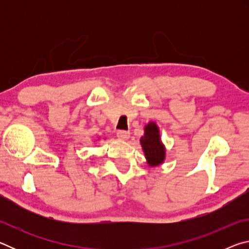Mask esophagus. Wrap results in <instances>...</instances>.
Returning <instances> with one entry per match:
<instances>
[{"label":"esophagus","instance_id":"esophagus-1","mask_svg":"<svg viewBox=\"0 0 249 249\" xmlns=\"http://www.w3.org/2000/svg\"><path fill=\"white\" fill-rule=\"evenodd\" d=\"M129 132H126V130H119L117 132V137H119V140L121 141H127L129 138Z\"/></svg>","mask_w":249,"mask_h":249}]
</instances>
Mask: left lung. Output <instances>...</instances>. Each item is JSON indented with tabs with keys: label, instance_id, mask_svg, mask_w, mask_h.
<instances>
[{
	"label": "left lung",
	"instance_id": "left-lung-1",
	"mask_svg": "<svg viewBox=\"0 0 249 249\" xmlns=\"http://www.w3.org/2000/svg\"><path fill=\"white\" fill-rule=\"evenodd\" d=\"M140 142L147 163L150 167L162 165L166 159V147L161 142L160 130L156 122L150 121L145 125L144 135L141 137Z\"/></svg>",
	"mask_w": 249,
	"mask_h": 249
}]
</instances>
